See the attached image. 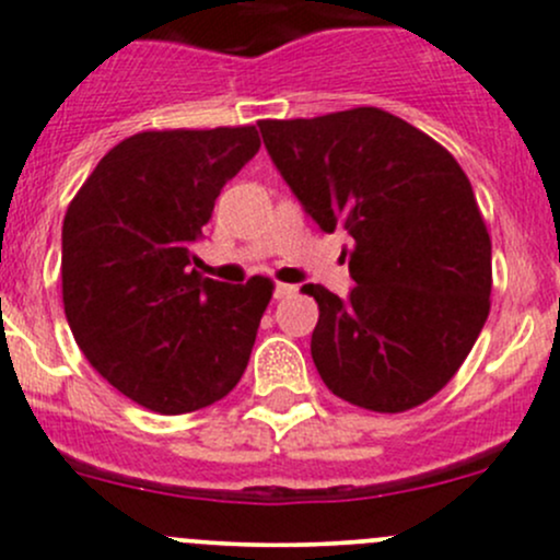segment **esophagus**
I'll use <instances>...</instances> for the list:
<instances>
[{"mask_svg": "<svg viewBox=\"0 0 560 560\" xmlns=\"http://www.w3.org/2000/svg\"><path fill=\"white\" fill-rule=\"evenodd\" d=\"M295 292H298V287L281 284V281H279V284H276V290H273V295L281 301V298H290V295H295Z\"/></svg>", "mask_w": 560, "mask_h": 560, "instance_id": "1", "label": "esophagus"}]
</instances>
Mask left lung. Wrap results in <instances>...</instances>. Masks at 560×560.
Segmentation results:
<instances>
[{
	"label": "left lung",
	"mask_w": 560,
	"mask_h": 560,
	"mask_svg": "<svg viewBox=\"0 0 560 560\" xmlns=\"http://www.w3.org/2000/svg\"><path fill=\"white\" fill-rule=\"evenodd\" d=\"M303 211L352 235L347 301L322 284L312 358L327 389L395 415L439 393L490 312V235L444 145L380 107L257 121Z\"/></svg>",
	"instance_id": "8db88e82"
}]
</instances>
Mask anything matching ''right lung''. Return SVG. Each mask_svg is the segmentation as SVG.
Returning <instances> with one entry per match:
<instances>
[{"label":"right lung","instance_id":"obj_1","mask_svg":"<svg viewBox=\"0 0 560 560\" xmlns=\"http://www.w3.org/2000/svg\"><path fill=\"white\" fill-rule=\"evenodd\" d=\"M257 151L254 127L138 132L107 151L67 208L70 330L89 363L145 409L197 411L244 376L273 281L202 279L191 244Z\"/></svg>","mask_w":560,"mask_h":560}]
</instances>
